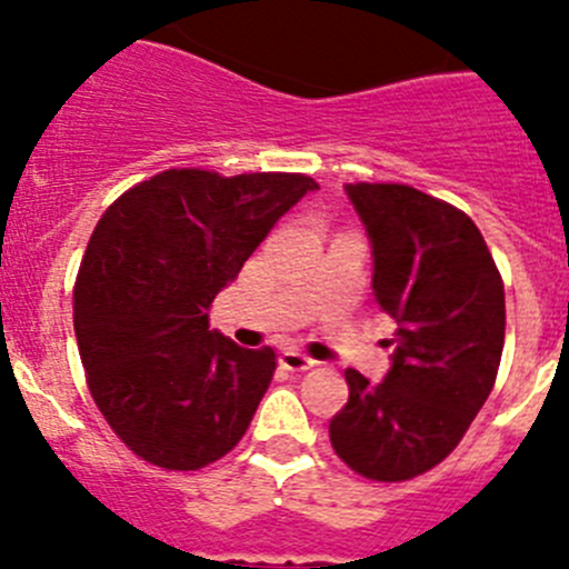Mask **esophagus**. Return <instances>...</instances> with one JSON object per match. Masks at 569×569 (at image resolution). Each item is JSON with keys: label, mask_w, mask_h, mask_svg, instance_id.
Listing matches in <instances>:
<instances>
[{"label": "esophagus", "mask_w": 569, "mask_h": 569, "mask_svg": "<svg viewBox=\"0 0 569 569\" xmlns=\"http://www.w3.org/2000/svg\"><path fill=\"white\" fill-rule=\"evenodd\" d=\"M280 366H283L286 371H309V368L317 366V360L300 355V351H283V355H280Z\"/></svg>", "instance_id": "1"}]
</instances>
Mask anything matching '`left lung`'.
<instances>
[{
	"label": "left lung",
	"instance_id": "8db88e82",
	"mask_svg": "<svg viewBox=\"0 0 569 569\" xmlns=\"http://www.w3.org/2000/svg\"><path fill=\"white\" fill-rule=\"evenodd\" d=\"M371 238L373 297L393 317L391 371L348 368L331 448L373 482H406L462 442L493 391L505 348V283L462 209L408 183H346Z\"/></svg>",
	"mask_w": 569,
	"mask_h": 569
}]
</instances>
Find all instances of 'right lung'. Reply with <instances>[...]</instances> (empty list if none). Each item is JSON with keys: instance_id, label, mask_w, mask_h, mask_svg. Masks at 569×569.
I'll list each match as a JSON object with an SVG mask.
<instances>
[{"instance_id": "obj_1", "label": "right lung", "mask_w": 569, "mask_h": 569, "mask_svg": "<svg viewBox=\"0 0 569 569\" xmlns=\"http://www.w3.org/2000/svg\"><path fill=\"white\" fill-rule=\"evenodd\" d=\"M309 189L300 172L163 170L96 223L73 286L76 342L101 417L144 462L207 468L247 433L278 355L209 329V306Z\"/></svg>"}]
</instances>
